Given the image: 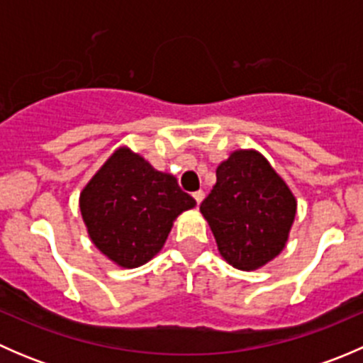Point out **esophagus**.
Listing matches in <instances>:
<instances>
[{"mask_svg":"<svg viewBox=\"0 0 363 363\" xmlns=\"http://www.w3.org/2000/svg\"><path fill=\"white\" fill-rule=\"evenodd\" d=\"M193 199H195V202L196 203H202V200L205 199V193L203 191H195V193H193Z\"/></svg>","mask_w":363,"mask_h":363,"instance_id":"34e87169","label":"esophagus"}]
</instances>
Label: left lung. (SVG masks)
<instances>
[{
    "instance_id": "8db88e82",
    "label": "left lung",
    "mask_w": 363,
    "mask_h": 363,
    "mask_svg": "<svg viewBox=\"0 0 363 363\" xmlns=\"http://www.w3.org/2000/svg\"><path fill=\"white\" fill-rule=\"evenodd\" d=\"M219 255L239 270H256L284 250L296 199L255 149H239L216 168V184L200 205Z\"/></svg>"
}]
</instances>
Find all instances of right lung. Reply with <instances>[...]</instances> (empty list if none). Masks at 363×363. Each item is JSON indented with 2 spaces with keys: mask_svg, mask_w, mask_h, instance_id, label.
Returning <instances> with one entry per match:
<instances>
[{
  "mask_svg": "<svg viewBox=\"0 0 363 363\" xmlns=\"http://www.w3.org/2000/svg\"><path fill=\"white\" fill-rule=\"evenodd\" d=\"M79 205L94 246L116 265L135 269L158 255L177 216L196 202L174 175L119 147L84 186Z\"/></svg>",
  "mask_w": 363,
  "mask_h": 363,
  "instance_id": "obj_1",
  "label": "right lung"
}]
</instances>
